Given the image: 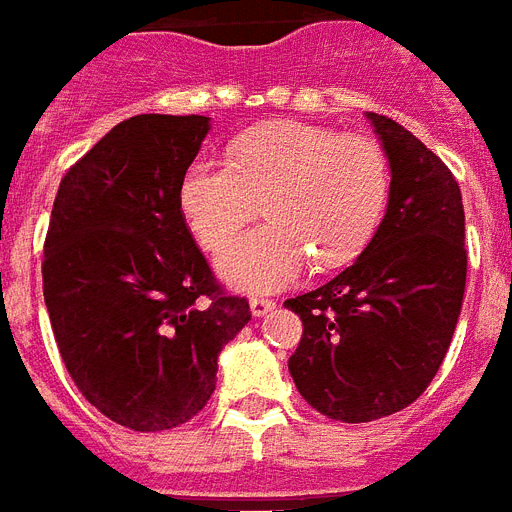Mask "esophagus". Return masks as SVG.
Listing matches in <instances>:
<instances>
[{"label": "esophagus", "mask_w": 512, "mask_h": 512, "mask_svg": "<svg viewBox=\"0 0 512 512\" xmlns=\"http://www.w3.org/2000/svg\"><path fill=\"white\" fill-rule=\"evenodd\" d=\"M275 301L272 298H251V312L253 317H264V314H269L272 309H275Z\"/></svg>", "instance_id": "34e87169"}]
</instances>
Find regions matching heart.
Returning <instances> with one entry per match:
<instances>
[{
  "label": "heart",
  "mask_w": 512,
  "mask_h": 512,
  "mask_svg": "<svg viewBox=\"0 0 512 512\" xmlns=\"http://www.w3.org/2000/svg\"><path fill=\"white\" fill-rule=\"evenodd\" d=\"M388 158L365 134L301 121L256 126L232 145L230 163L195 158L179 182V208L208 251H219L264 200L267 224L219 256L232 288L272 293L306 267L333 269L365 251L386 211Z\"/></svg>",
  "instance_id": "b5f03b06"
}]
</instances>
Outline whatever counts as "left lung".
<instances>
[{
    "instance_id": "left-lung-1",
    "label": "left lung",
    "mask_w": 512,
    "mask_h": 512,
    "mask_svg": "<svg viewBox=\"0 0 512 512\" xmlns=\"http://www.w3.org/2000/svg\"><path fill=\"white\" fill-rule=\"evenodd\" d=\"M391 166L388 208L362 256L285 306L304 322L288 359L298 394L341 423L410 407L447 357L465 293L463 195L439 155L367 113Z\"/></svg>"
}]
</instances>
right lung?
<instances>
[{
  "label": "right lung",
  "mask_w": 512,
  "mask_h": 512,
  "mask_svg": "<svg viewBox=\"0 0 512 512\" xmlns=\"http://www.w3.org/2000/svg\"><path fill=\"white\" fill-rule=\"evenodd\" d=\"M211 118L142 113L65 171L44 240V304L84 399L132 431H169L216 388L251 306L192 240L179 182Z\"/></svg>",
  "instance_id": "add662e5"
}]
</instances>
